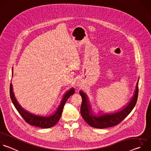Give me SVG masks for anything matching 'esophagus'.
<instances>
[{"label":"esophagus","mask_w":151,"mask_h":151,"mask_svg":"<svg viewBox=\"0 0 151 151\" xmlns=\"http://www.w3.org/2000/svg\"><path fill=\"white\" fill-rule=\"evenodd\" d=\"M77 85L78 86V87H80V86H81V85H81V83H78L77 84Z\"/></svg>","instance_id":"1"}]
</instances>
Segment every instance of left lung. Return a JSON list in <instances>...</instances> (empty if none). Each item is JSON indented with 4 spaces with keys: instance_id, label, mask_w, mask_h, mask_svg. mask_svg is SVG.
Here are the masks:
<instances>
[{
    "instance_id": "obj_1",
    "label": "left lung",
    "mask_w": 151,
    "mask_h": 151,
    "mask_svg": "<svg viewBox=\"0 0 151 151\" xmlns=\"http://www.w3.org/2000/svg\"><path fill=\"white\" fill-rule=\"evenodd\" d=\"M138 84L136 83L134 94L128 103L119 111L112 113L94 114L93 111L88 97L83 91H80L79 94L82 97V104L81 107V114L88 125L94 128H104L115 126L119 124L130 114L134 107L138 97Z\"/></svg>"
}]
</instances>
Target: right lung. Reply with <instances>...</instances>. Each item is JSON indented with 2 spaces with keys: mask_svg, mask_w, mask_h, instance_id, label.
I'll list each match as a JSON object with an SVG mask.
<instances>
[{
  "mask_svg": "<svg viewBox=\"0 0 151 151\" xmlns=\"http://www.w3.org/2000/svg\"><path fill=\"white\" fill-rule=\"evenodd\" d=\"M12 71L13 75V69ZM74 93L75 89L73 88H71L63 95V99L61 100L59 106L58 107V108L57 109L54 114L50 116H42L35 115L24 109L16 99L14 93L13 92L12 85V83L10 84V97L13 104L14 105L18 113L23 118L26 122L30 125L42 128H51L54 126L58 122L61 117L64 104H65L66 101L68 100L69 97Z\"/></svg>",
  "mask_w": 151,
  "mask_h": 151,
  "instance_id": "1",
  "label": "right lung"
}]
</instances>
